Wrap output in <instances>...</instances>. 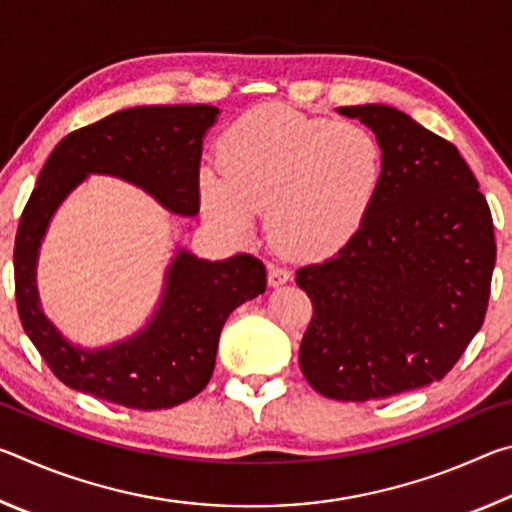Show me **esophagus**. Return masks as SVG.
Masks as SVG:
<instances>
[{
  "mask_svg": "<svg viewBox=\"0 0 512 512\" xmlns=\"http://www.w3.org/2000/svg\"><path fill=\"white\" fill-rule=\"evenodd\" d=\"M289 280H291V273L287 271V268H282L277 264L268 266V284H271V287H282V284H287Z\"/></svg>",
  "mask_w": 512,
  "mask_h": 512,
  "instance_id": "esophagus-1",
  "label": "esophagus"
}]
</instances>
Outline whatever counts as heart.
I'll use <instances>...</instances> for the list:
<instances>
[{
    "label": "heart",
    "instance_id": "1",
    "mask_svg": "<svg viewBox=\"0 0 512 512\" xmlns=\"http://www.w3.org/2000/svg\"><path fill=\"white\" fill-rule=\"evenodd\" d=\"M219 169L201 173L205 221L232 241L255 237L259 210L284 250L336 255L368 223L386 187L388 160L357 121L262 106L223 135Z\"/></svg>",
    "mask_w": 512,
    "mask_h": 512
}]
</instances>
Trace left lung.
Instances as JSON below:
<instances>
[{
  "label": "left lung",
  "mask_w": 512,
  "mask_h": 512,
  "mask_svg": "<svg viewBox=\"0 0 512 512\" xmlns=\"http://www.w3.org/2000/svg\"><path fill=\"white\" fill-rule=\"evenodd\" d=\"M375 131L386 187L332 259L302 266L314 305L300 370L314 391L368 402L440 381L479 332L497 246L492 214L454 144L397 108H339Z\"/></svg>",
  "instance_id": "obj_1"
}]
</instances>
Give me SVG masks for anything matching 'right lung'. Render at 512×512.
Here are the masks:
<instances>
[{"label":"right lung","instance_id":"1","mask_svg":"<svg viewBox=\"0 0 512 512\" xmlns=\"http://www.w3.org/2000/svg\"><path fill=\"white\" fill-rule=\"evenodd\" d=\"M216 117L219 108L203 103L119 110L63 137L42 167L17 225V314L49 370L74 391L142 411L192 400L212 377L225 320L266 291V268L253 255L207 262L178 248L153 318L124 341L85 350L42 314L38 250L58 205L90 173H103L142 187L173 214H198L203 137Z\"/></svg>","mask_w":512,"mask_h":512}]
</instances>
